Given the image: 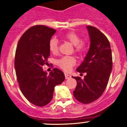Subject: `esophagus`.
Returning <instances> with one entry per match:
<instances>
[{
    "label": "esophagus",
    "mask_w": 127,
    "mask_h": 127,
    "mask_svg": "<svg viewBox=\"0 0 127 127\" xmlns=\"http://www.w3.org/2000/svg\"><path fill=\"white\" fill-rule=\"evenodd\" d=\"M64 75H65V78H66V79H69L71 78V75H69V74H67V73H64Z\"/></svg>",
    "instance_id": "1"
}]
</instances>
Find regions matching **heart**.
<instances>
[{"label": "heart", "mask_w": 127, "mask_h": 127, "mask_svg": "<svg viewBox=\"0 0 127 127\" xmlns=\"http://www.w3.org/2000/svg\"><path fill=\"white\" fill-rule=\"evenodd\" d=\"M63 38L68 41L74 47V50L79 53H82L86 51L88 47V43L86 41H82L80 36L74 32H67L63 35ZM50 51L53 54L58 52V40L56 38H52L49 41ZM76 63V59L74 56H64L57 61V64L64 71H67L71 69Z\"/></svg>", "instance_id": "1"}]
</instances>
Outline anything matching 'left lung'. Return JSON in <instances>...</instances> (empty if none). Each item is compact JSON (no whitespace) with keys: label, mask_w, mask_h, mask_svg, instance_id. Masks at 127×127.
I'll use <instances>...</instances> for the list:
<instances>
[{"label":"left lung","mask_w":127,"mask_h":127,"mask_svg":"<svg viewBox=\"0 0 127 127\" xmlns=\"http://www.w3.org/2000/svg\"><path fill=\"white\" fill-rule=\"evenodd\" d=\"M90 47L85 60L77 71L85 73L84 79L72 77L77 81L73 92L75 99L83 104L98 99L104 92L112 67L111 45L106 35L99 29L87 26Z\"/></svg>","instance_id":"left-lung-1"}]
</instances>
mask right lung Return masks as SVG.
<instances>
[{"label": "right lung", "mask_w": 127, "mask_h": 127, "mask_svg": "<svg viewBox=\"0 0 127 127\" xmlns=\"http://www.w3.org/2000/svg\"><path fill=\"white\" fill-rule=\"evenodd\" d=\"M55 32L46 26H34L23 34L16 47L15 68L20 88L30 103L40 107L51 101L55 87L65 79L59 69L48 75L42 68L48 63L49 41Z\"/></svg>", "instance_id": "add662e5"}]
</instances>
